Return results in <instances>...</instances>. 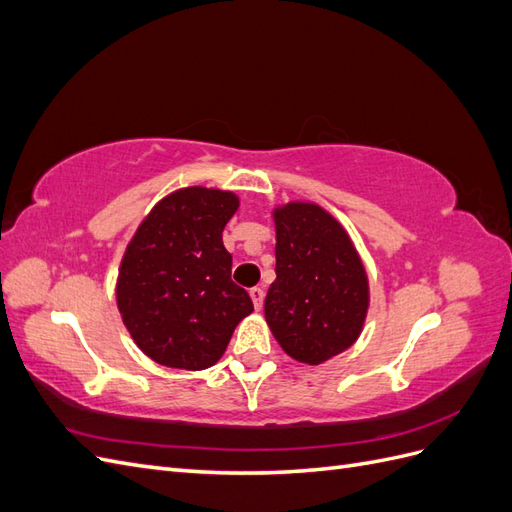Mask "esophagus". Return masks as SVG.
<instances>
[{"label": "esophagus", "mask_w": 512, "mask_h": 512, "mask_svg": "<svg viewBox=\"0 0 512 512\" xmlns=\"http://www.w3.org/2000/svg\"><path fill=\"white\" fill-rule=\"evenodd\" d=\"M250 297H252V301H254V307L260 309L262 303H265V290H262V288H252V290H250Z\"/></svg>", "instance_id": "1"}]
</instances>
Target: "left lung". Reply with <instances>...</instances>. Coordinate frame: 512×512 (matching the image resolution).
<instances>
[{
    "label": "left lung",
    "mask_w": 512,
    "mask_h": 512,
    "mask_svg": "<svg viewBox=\"0 0 512 512\" xmlns=\"http://www.w3.org/2000/svg\"><path fill=\"white\" fill-rule=\"evenodd\" d=\"M275 282L265 318L286 354L318 365L350 348L369 305L363 262L346 230L318 205L275 211Z\"/></svg>",
    "instance_id": "left-lung-1"
}]
</instances>
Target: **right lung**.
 I'll list each match as a JSON object with an SVG mask.
<instances>
[{
    "label": "right lung",
    "instance_id": "right-lung-1",
    "mask_svg": "<svg viewBox=\"0 0 512 512\" xmlns=\"http://www.w3.org/2000/svg\"><path fill=\"white\" fill-rule=\"evenodd\" d=\"M232 192L183 188L151 209L121 260L117 305L149 359L175 369L220 361L254 303L230 280L222 230L235 215Z\"/></svg>",
    "mask_w": 512,
    "mask_h": 512
}]
</instances>
